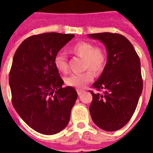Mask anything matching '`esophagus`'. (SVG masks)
<instances>
[{"label":"esophagus","instance_id":"34e87169","mask_svg":"<svg viewBox=\"0 0 153 153\" xmlns=\"http://www.w3.org/2000/svg\"><path fill=\"white\" fill-rule=\"evenodd\" d=\"M82 92H83V91H82V90H81V89H77V93H78V94H79V95H80V94H81Z\"/></svg>","mask_w":153,"mask_h":153}]
</instances>
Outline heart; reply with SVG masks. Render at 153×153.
<instances>
[{"mask_svg":"<svg viewBox=\"0 0 153 153\" xmlns=\"http://www.w3.org/2000/svg\"><path fill=\"white\" fill-rule=\"evenodd\" d=\"M70 51L82 59V70L88 69L80 74H72L65 79L67 86L82 88L93 79V74H99L103 71L105 65L106 57L102 48L94 47L90 42H78L70 48ZM55 68L60 72L65 73L68 69L67 59L63 52L58 53L54 59ZM91 69V72L89 70Z\"/></svg>","mask_w":153,"mask_h":153,"instance_id":"obj_1","label":"heart"}]
</instances>
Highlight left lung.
Here are the masks:
<instances>
[{
  "label": "left lung",
  "instance_id": "8db88e82",
  "mask_svg": "<svg viewBox=\"0 0 153 153\" xmlns=\"http://www.w3.org/2000/svg\"><path fill=\"white\" fill-rule=\"evenodd\" d=\"M104 44L107 62L102 74L93 84L90 114L96 126L103 130H118L128 123L142 93L140 62L130 42L122 35L110 32L89 34Z\"/></svg>",
  "mask_w": 153,
  "mask_h": 153
}]
</instances>
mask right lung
<instances>
[{
    "mask_svg": "<svg viewBox=\"0 0 153 153\" xmlns=\"http://www.w3.org/2000/svg\"><path fill=\"white\" fill-rule=\"evenodd\" d=\"M74 37L47 32L28 37L13 56L9 72L12 103L23 121L38 133L52 135L68 125L78 94L63 81L55 56Z\"/></svg>",
    "mask_w": 153,
    "mask_h": 153,
    "instance_id": "right-lung-1",
    "label": "right lung"
}]
</instances>
